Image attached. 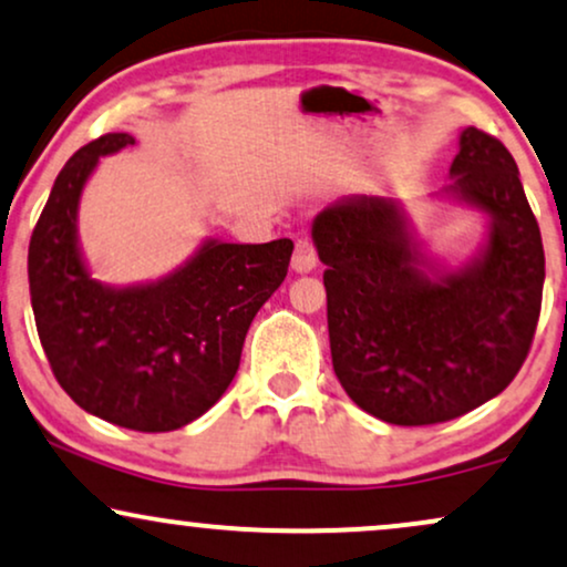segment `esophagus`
Here are the masks:
<instances>
[{
    "mask_svg": "<svg viewBox=\"0 0 567 567\" xmlns=\"http://www.w3.org/2000/svg\"><path fill=\"white\" fill-rule=\"evenodd\" d=\"M317 250H313V243L308 238L296 240V254H292V271L296 275H308L313 267H317Z\"/></svg>",
    "mask_w": 567,
    "mask_h": 567,
    "instance_id": "obj_1",
    "label": "esophagus"
}]
</instances>
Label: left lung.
Segmentation results:
<instances>
[{
	"mask_svg": "<svg viewBox=\"0 0 567 567\" xmlns=\"http://www.w3.org/2000/svg\"><path fill=\"white\" fill-rule=\"evenodd\" d=\"M429 198L484 219L474 254L434 256L398 198L342 196L311 225L334 374L358 408L395 426L440 424L497 398L542 308L539 225L503 143L463 127L450 185Z\"/></svg>",
	"mask_w": 567,
	"mask_h": 567,
	"instance_id": "1",
	"label": "left lung"
}]
</instances>
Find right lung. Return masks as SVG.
Instances as JSON below:
<instances>
[{"mask_svg":"<svg viewBox=\"0 0 567 567\" xmlns=\"http://www.w3.org/2000/svg\"><path fill=\"white\" fill-rule=\"evenodd\" d=\"M133 143L131 133H106L70 156L33 230L28 282L62 390L110 424L175 432L230 386L250 321L288 275L292 240L204 238L156 279H96L78 235L81 198L99 159Z\"/></svg>","mask_w":567,"mask_h":567,"instance_id":"add662e5","label":"right lung"}]
</instances>
